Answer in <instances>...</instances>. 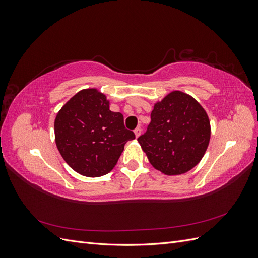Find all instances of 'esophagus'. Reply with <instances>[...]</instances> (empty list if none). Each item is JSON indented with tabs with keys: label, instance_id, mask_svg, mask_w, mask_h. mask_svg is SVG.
<instances>
[{
	"label": "esophagus",
	"instance_id": "esophagus-1",
	"mask_svg": "<svg viewBox=\"0 0 258 258\" xmlns=\"http://www.w3.org/2000/svg\"><path fill=\"white\" fill-rule=\"evenodd\" d=\"M141 128L140 127H138V128H136L135 129V135H136V138H139L140 137V135H141Z\"/></svg>",
	"mask_w": 258,
	"mask_h": 258
}]
</instances>
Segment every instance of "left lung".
Wrapping results in <instances>:
<instances>
[{"label":"left lung","mask_w":258,"mask_h":258,"mask_svg":"<svg viewBox=\"0 0 258 258\" xmlns=\"http://www.w3.org/2000/svg\"><path fill=\"white\" fill-rule=\"evenodd\" d=\"M151 119L138 139L151 165L166 175L184 174L196 167L211 137L209 116L198 101L173 90L154 104Z\"/></svg>","instance_id":"8db88e82"}]
</instances>
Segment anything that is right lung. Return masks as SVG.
<instances>
[{
  "mask_svg": "<svg viewBox=\"0 0 258 258\" xmlns=\"http://www.w3.org/2000/svg\"><path fill=\"white\" fill-rule=\"evenodd\" d=\"M135 134L124 128L123 116L110 110V100L97 88L83 89L60 108L54 119V141L62 158L88 177L114 169Z\"/></svg>",
  "mask_w": 258,
  "mask_h": 258,
  "instance_id": "1",
  "label": "right lung"
}]
</instances>
